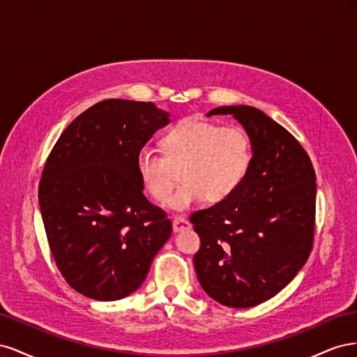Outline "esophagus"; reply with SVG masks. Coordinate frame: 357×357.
<instances>
[{
	"instance_id": "esophagus-1",
	"label": "esophagus",
	"mask_w": 357,
	"mask_h": 357,
	"mask_svg": "<svg viewBox=\"0 0 357 357\" xmlns=\"http://www.w3.org/2000/svg\"><path fill=\"white\" fill-rule=\"evenodd\" d=\"M190 228H192L190 222L185 218H181V215H176L174 220H172V229H174V232H183Z\"/></svg>"
}]
</instances>
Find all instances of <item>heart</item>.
Listing matches in <instances>:
<instances>
[{"label": "heart", "mask_w": 357, "mask_h": 357, "mask_svg": "<svg viewBox=\"0 0 357 357\" xmlns=\"http://www.w3.org/2000/svg\"><path fill=\"white\" fill-rule=\"evenodd\" d=\"M164 155L143 147L137 172L146 192L164 204L181 168L183 185L171 197V207L188 210L207 201L222 202L240 188L252 164V143L238 126H219L189 119L162 138Z\"/></svg>", "instance_id": "b5f03b06"}]
</instances>
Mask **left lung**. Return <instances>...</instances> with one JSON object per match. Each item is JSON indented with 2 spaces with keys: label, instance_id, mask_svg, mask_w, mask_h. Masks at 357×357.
<instances>
[{
  "label": "left lung",
  "instance_id": "left-lung-1",
  "mask_svg": "<svg viewBox=\"0 0 357 357\" xmlns=\"http://www.w3.org/2000/svg\"><path fill=\"white\" fill-rule=\"evenodd\" d=\"M252 142V164L229 198L190 214L201 247L193 265L210 298L232 308L256 307L283 290L314 244L316 172L286 128L250 105L218 107Z\"/></svg>",
  "mask_w": 357,
  "mask_h": 357
}]
</instances>
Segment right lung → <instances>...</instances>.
I'll return each instance as SVG.
<instances>
[{"mask_svg": "<svg viewBox=\"0 0 357 357\" xmlns=\"http://www.w3.org/2000/svg\"><path fill=\"white\" fill-rule=\"evenodd\" d=\"M168 113L153 102L105 100L66 128L43 168L38 202L66 282L96 301L131 295L171 236L167 213L150 204L137 155Z\"/></svg>", "mask_w": 357, "mask_h": 357, "instance_id": "obj_1", "label": "right lung"}]
</instances>
